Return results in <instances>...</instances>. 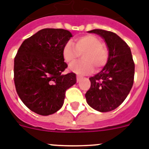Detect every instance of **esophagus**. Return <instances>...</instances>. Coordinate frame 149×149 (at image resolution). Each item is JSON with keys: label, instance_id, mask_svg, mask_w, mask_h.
I'll list each match as a JSON object with an SVG mask.
<instances>
[{"label": "esophagus", "instance_id": "obj_1", "mask_svg": "<svg viewBox=\"0 0 149 149\" xmlns=\"http://www.w3.org/2000/svg\"><path fill=\"white\" fill-rule=\"evenodd\" d=\"M76 79H77V82H80V80L82 79V77H80V76H76Z\"/></svg>", "mask_w": 149, "mask_h": 149}]
</instances>
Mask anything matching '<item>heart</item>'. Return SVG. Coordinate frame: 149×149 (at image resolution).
<instances>
[{
    "label": "heart",
    "instance_id": "obj_1",
    "mask_svg": "<svg viewBox=\"0 0 149 149\" xmlns=\"http://www.w3.org/2000/svg\"><path fill=\"white\" fill-rule=\"evenodd\" d=\"M82 61L70 66V70L79 75H88L93 73L94 67L100 69L105 65L108 52L100 39L93 35H86L75 40V46L67 42L62 49V56L67 64H73L82 54Z\"/></svg>",
    "mask_w": 149,
    "mask_h": 149
}]
</instances>
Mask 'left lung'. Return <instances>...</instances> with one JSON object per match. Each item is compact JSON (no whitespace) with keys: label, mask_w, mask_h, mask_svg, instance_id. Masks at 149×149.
I'll return each instance as SVG.
<instances>
[{"label":"left lung","mask_w":149,"mask_h":149,"mask_svg":"<svg viewBox=\"0 0 149 149\" xmlns=\"http://www.w3.org/2000/svg\"><path fill=\"white\" fill-rule=\"evenodd\" d=\"M104 40L108 49V60L100 73L89 78L91 88L85 94L91 108L101 112L119 107L130 93L134 84V65L131 51L122 39L111 31L94 29Z\"/></svg>","instance_id":"left-lung-1"}]
</instances>
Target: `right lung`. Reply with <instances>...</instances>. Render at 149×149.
<instances>
[{
	"label": "right lung",
	"instance_id": "add662e5",
	"mask_svg": "<svg viewBox=\"0 0 149 149\" xmlns=\"http://www.w3.org/2000/svg\"><path fill=\"white\" fill-rule=\"evenodd\" d=\"M72 33L45 28L22 42L14 60L17 94L32 112L49 116L64 104L65 92L76 82V74H62L67 67L62 49Z\"/></svg>",
	"mask_w": 149,
	"mask_h": 149
}]
</instances>
